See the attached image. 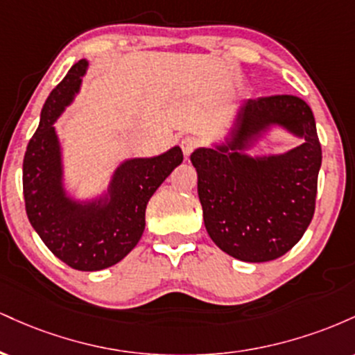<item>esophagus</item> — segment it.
Returning a JSON list of instances; mask_svg holds the SVG:
<instances>
[{
	"label": "esophagus",
	"mask_w": 355,
	"mask_h": 355,
	"mask_svg": "<svg viewBox=\"0 0 355 355\" xmlns=\"http://www.w3.org/2000/svg\"><path fill=\"white\" fill-rule=\"evenodd\" d=\"M197 140H195V138H191V137H185V138H182V141H180V146H182V150H183V155H185V157H189V155L193 152L195 148H197Z\"/></svg>",
	"instance_id": "obj_1"
}]
</instances>
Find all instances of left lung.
Instances as JSON below:
<instances>
[{"label": "left lung", "mask_w": 355, "mask_h": 355, "mask_svg": "<svg viewBox=\"0 0 355 355\" xmlns=\"http://www.w3.org/2000/svg\"><path fill=\"white\" fill-rule=\"evenodd\" d=\"M280 124L304 144L282 155L243 153L268 125ZM203 222L215 245L243 262H268L302 239L315 210L322 148L311 107L294 95L262 96L240 108L225 145L197 148Z\"/></svg>", "instance_id": "1"}]
</instances>
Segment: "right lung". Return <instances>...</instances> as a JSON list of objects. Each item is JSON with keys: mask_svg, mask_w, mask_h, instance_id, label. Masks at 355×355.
I'll list each match as a JSON object with an SVG mask.
<instances>
[{"mask_svg": "<svg viewBox=\"0 0 355 355\" xmlns=\"http://www.w3.org/2000/svg\"><path fill=\"white\" fill-rule=\"evenodd\" d=\"M88 61L70 68L44 101L38 130L23 160V195L30 223L44 245L76 270L115 266L137 245L145 230V210L155 190L183 160L180 146L153 158H133L113 173L108 195L71 200L63 189L60 141L53 123L78 93Z\"/></svg>", "mask_w": 355, "mask_h": 355, "instance_id": "right-lung-1", "label": "right lung"}]
</instances>
